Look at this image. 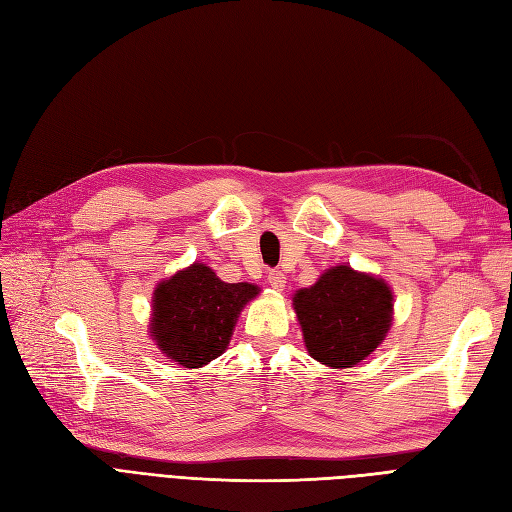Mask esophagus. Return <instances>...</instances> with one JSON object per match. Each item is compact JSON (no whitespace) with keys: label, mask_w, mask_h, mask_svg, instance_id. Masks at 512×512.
<instances>
[{"label":"esophagus","mask_w":512,"mask_h":512,"mask_svg":"<svg viewBox=\"0 0 512 512\" xmlns=\"http://www.w3.org/2000/svg\"><path fill=\"white\" fill-rule=\"evenodd\" d=\"M267 282H269V286L275 288V290H284V286H286V275H284L282 271L273 269V271H269V275H267Z\"/></svg>","instance_id":"esophagus-1"}]
</instances>
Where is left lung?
Here are the masks:
<instances>
[{
  "mask_svg": "<svg viewBox=\"0 0 512 512\" xmlns=\"http://www.w3.org/2000/svg\"><path fill=\"white\" fill-rule=\"evenodd\" d=\"M309 354L329 367H352L374 352L391 329L393 292L382 280L346 265L329 269L294 294Z\"/></svg>",
  "mask_w": 512,
  "mask_h": 512,
  "instance_id": "left-lung-1",
  "label": "left lung"
}]
</instances>
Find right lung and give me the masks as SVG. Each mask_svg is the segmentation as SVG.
<instances>
[{
	"label": "right lung",
	"mask_w": 512,
	"mask_h": 512,
	"mask_svg": "<svg viewBox=\"0 0 512 512\" xmlns=\"http://www.w3.org/2000/svg\"><path fill=\"white\" fill-rule=\"evenodd\" d=\"M256 294V286L226 284L194 262L153 292V339L175 363L203 367L226 350L239 312Z\"/></svg>",
	"instance_id": "1"
}]
</instances>
